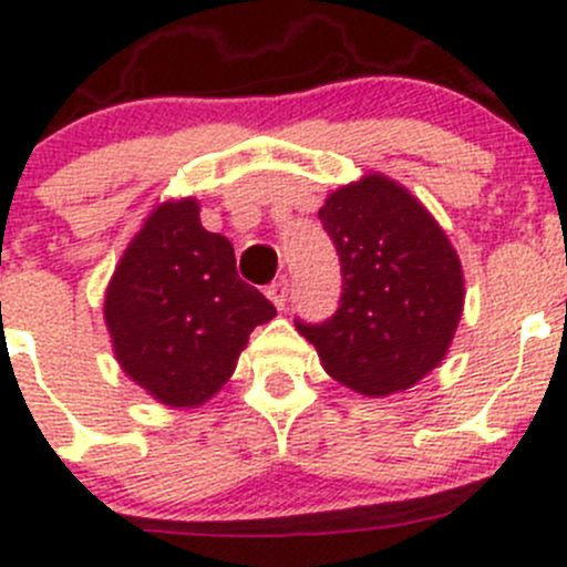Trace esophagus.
<instances>
[{
	"instance_id": "obj_1",
	"label": "esophagus",
	"mask_w": 567,
	"mask_h": 567,
	"mask_svg": "<svg viewBox=\"0 0 567 567\" xmlns=\"http://www.w3.org/2000/svg\"><path fill=\"white\" fill-rule=\"evenodd\" d=\"M266 296H268V299H271V305L277 307V310H285V305H288V296H290L288 279H279V282L268 285Z\"/></svg>"
}]
</instances>
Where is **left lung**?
<instances>
[{
    "label": "left lung",
    "instance_id": "obj_1",
    "mask_svg": "<svg viewBox=\"0 0 567 567\" xmlns=\"http://www.w3.org/2000/svg\"><path fill=\"white\" fill-rule=\"evenodd\" d=\"M318 219L340 255V307L296 329L326 373L381 398L425 379L453 342L463 312V271L425 205L373 173L329 194Z\"/></svg>",
    "mask_w": 567,
    "mask_h": 567
}]
</instances>
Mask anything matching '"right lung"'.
<instances>
[{"label":"right lung","instance_id":"add662e5","mask_svg":"<svg viewBox=\"0 0 567 567\" xmlns=\"http://www.w3.org/2000/svg\"><path fill=\"white\" fill-rule=\"evenodd\" d=\"M277 316L236 271L233 244L199 225L197 199L162 203L120 257L104 318L128 379L192 409L233 375L251 329Z\"/></svg>","mask_w":567,"mask_h":567}]
</instances>
